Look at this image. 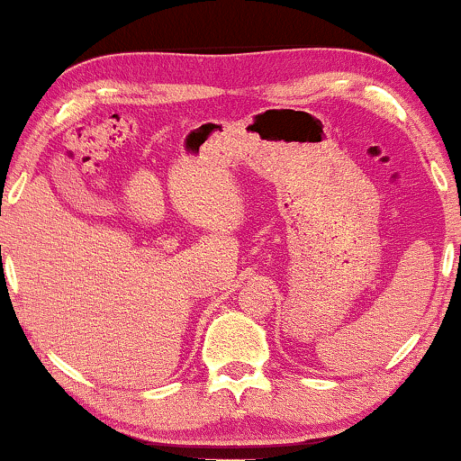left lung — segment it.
I'll return each mask as SVG.
<instances>
[{
	"instance_id": "1",
	"label": "left lung",
	"mask_w": 461,
	"mask_h": 461,
	"mask_svg": "<svg viewBox=\"0 0 461 461\" xmlns=\"http://www.w3.org/2000/svg\"><path fill=\"white\" fill-rule=\"evenodd\" d=\"M459 256H461V254H459Z\"/></svg>"
}]
</instances>
